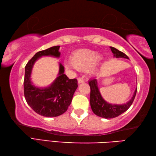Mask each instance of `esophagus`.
I'll use <instances>...</instances> for the list:
<instances>
[{
	"mask_svg": "<svg viewBox=\"0 0 156 156\" xmlns=\"http://www.w3.org/2000/svg\"><path fill=\"white\" fill-rule=\"evenodd\" d=\"M77 80H78V83H83V82H84V80H83V78L79 77V78L77 79Z\"/></svg>",
	"mask_w": 156,
	"mask_h": 156,
	"instance_id": "esophagus-1",
	"label": "esophagus"
}]
</instances>
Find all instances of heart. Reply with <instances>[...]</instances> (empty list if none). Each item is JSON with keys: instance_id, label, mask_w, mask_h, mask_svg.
Here are the masks:
<instances>
[{"instance_id": "heart-1", "label": "heart", "mask_w": 156, "mask_h": 156, "mask_svg": "<svg viewBox=\"0 0 156 156\" xmlns=\"http://www.w3.org/2000/svg\"><path fill=\"white\" fill-rule=\"evenodd\" d=\"M102 57L91 49L81 48L75 51L71 57V62L66 63L68 68L73 69L86 70L91 75L96 74L101 65Z\"/></svg>"}]
</instances>
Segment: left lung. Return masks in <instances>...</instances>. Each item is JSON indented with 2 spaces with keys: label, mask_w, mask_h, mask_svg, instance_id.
I'll use <instances>...</instances> for the list:
<instances>
[{
  "label": "left lung",
  "mask_w": 156,
  "mask_h": 156,
  "mask_svg": "<svg viewBox=\"0 0 156 156\" xmlns=\"http://www.w3.org/2000/svg\"><path fill=\"white\" fill-rule=\"evenodd\" d=\"M111 51L114 54V57L116 58H125L129 59L126 55L122 52L119 51L118 49L110 46ZM89 85L90 87V103L93 112L98 116L104 119H112L119 116L121 114L127 111L132 105L133 100L135 99L137 88H136L134 93L132 99L127 103L122 105L111 104L103 99V97L98 88L97 81L96 79H92L89 81Z\"/></svg>",
  "instance_id": "obj_1"
}]
</instances>
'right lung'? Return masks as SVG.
<instances>
[{
    "instance_id": "right-lung-1",
    "label": "right lung",
    "mask_w": 156,
    "mask_h": 156,
    "mask_svg": "<svg viewBox=\"0 0 156 156\" xmlns=\"http://www.w3.org/2000/svg\"><path fill=\"white\" fill-rule=\"evenodd\" d=\"M59 47L55 46L37 52L25 66L24 94L26 101L37 114L46 117H55L64 114L70 105L78 87L76 79L70 80L64 73V67L60 63L58 76L51 86L37 88L33 85L31 75L35 62L42 56L59 57Z\"/></svg>"
}]
</instances>
